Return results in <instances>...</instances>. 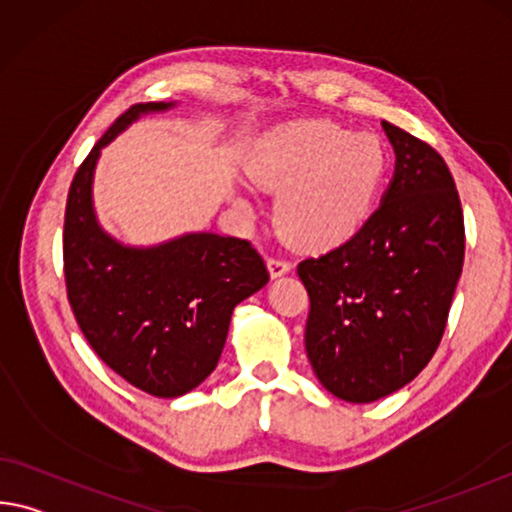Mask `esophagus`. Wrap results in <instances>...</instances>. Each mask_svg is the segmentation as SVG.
<instances>
[{"label": "esophagus", "instance_id": "34e87169", "mask_svg": "<svg viewBox=\"0 0 512 512\" xmlns=\"http://www.w3.org/2000/svg\"><path fill=\"white\" fill-rule=\"evenodd\" d=\"M269 271H271V278H280V275H285L291 271V264L287 259H282L280 255H271L269 257Z\"/></svg>", "mask_w": 512, "mask_h": 512}]
</instances>
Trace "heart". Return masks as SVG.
<instances>
[{
	"mask_svg": "<svg viewBox=\"0 0 512 512\" xmlns=\"http://www.w3.org/2000/svg\"><path fill=\"white\" fill-rule=\"evenodd\" d=\"M387 173L376 136L330 120H296L266 136L250 175L280 191L275 223L300 248L339 246L367 223Z\"/></svg>",
	"mask_w": 512,
	"mask_h": 512,
	"instance_id": "obj_1",
	"label": "heart"
}]
</instances>
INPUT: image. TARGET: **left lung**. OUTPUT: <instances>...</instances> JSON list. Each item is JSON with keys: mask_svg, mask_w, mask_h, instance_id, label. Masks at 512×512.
<instances>
[{"mask_svg": "<svg viewBox=\"0 0 512 512\" xmlns=\"http://www.w3.org/2000/svg\"><path fill=\"white\" fill-rule=\"evenodd\" d=\"M396 154L380 207L342 246L298 264L310 296L305 351L337 399L371 403L419 376L440 346L465 259L449 166L383 120Z\"/></svg>", "mask_w": 512, "mask_h": 512, "instance_id": "1", "label": "left lung"}]
</instances>
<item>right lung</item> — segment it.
Listing matches in <instances>:
<instances>
[{
  "mask_svg": "<svg viewBox=\"0 0 512 512\" xmlns=\"http://www.w3.org/2000/svg\"><path fill=\"white\" fill-rule=\"evenodd\" d=\"M175 102L129 107L70 184L63 225L68 300L81 332L127 383L159 399L196 389L221 358L234 307L269 282L253 243L189 232L159 246H125L97 223L93 175L104 145L145 113Z\"/></svg>",
  "mask_w": 512,
  "mask_h": 512,
  "instance_id": "1",
  "label": "right lung"
}]
</instances>
